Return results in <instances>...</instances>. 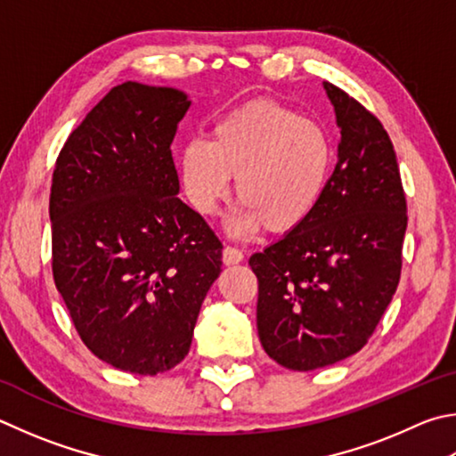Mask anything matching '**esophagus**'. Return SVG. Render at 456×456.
Here are the masks:
<instances>
[{"label":"esophagus","mask_w":456,"mask_h":456,"mask_svg":"<svg viewBox=\"0 0 456 456\" xmlns=\"http://www.w3.org/2000/svg\"><path fill=\"white\" fill-rule=\"evenodd\" d=\"M241 261H243V251H239L235 247H229V245L223 249V263L225 265H237Z\"/></svg>","instance_id":"1"}]
</instances>
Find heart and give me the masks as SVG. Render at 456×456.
Masks as SVG:
<instances>
[{
	"mask_svg": "<svg viewBox=\"0 0 456 456\" xmlns=\"http://www.w3.org/2000/svg\"><path fill=\"white\" fill-rule=\"evenodd\" d=\"M335 157L333 137L321 123L261 99L221 115L211 139H189L179 169L189 201L203 215L215 213L235 177L241 203L227 221L231 235H249L261 225L287 233L319 207Z\"/></svg>",
	"mask_w": 456,
	"mask_h": 456,
	"instance_id": "heart-1",
	"label": "heart"
}]
</instances>
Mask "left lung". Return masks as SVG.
Returning a JSON list of instances; mask_svg holds the SVG:
<instances>
[{
	"mask_svg": "<svg viewBox=\"0 0 456 456\" xmlns=\"http://www.w3.org/2000/svg\"><path fill=\"white\" fill-rule=\"evenodd\" d=\"M322 87L341 129L327 191L303 225L249 259L261 345L291 370L335 365L367 345L399 285L407 231L385 127L343 89Z\"/></svg>",
	"mask_w": 456,
	"mask_h": 456,
	"instance_id": "left-lung-1",
	"label": "left lung"
}]
</instances>
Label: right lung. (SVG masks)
Wrapping results in <instances>:
<instances>
[{"mask_svg":"<svg viewBox=\"0 0 456 456\" xmlns=\"http://www.w3.org/2000/svg\"><path fill=\"white\" fill-rule=\"evenodd\" d=\"M187 94L127 81L65 142L53 169V279L87 349L157 375L189 353L223 245L179 200L171 143Z\"/></svg>","mask_w":456,"mask_h":456,"instance_id":"add662e5","label":"right lung"}]
</instances>
